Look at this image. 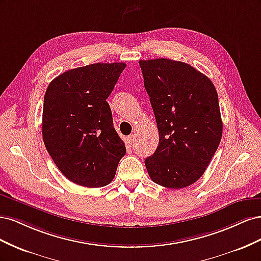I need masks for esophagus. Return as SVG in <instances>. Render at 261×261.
<instances>
[{
    "label": "esophagus",
    "instance_id": "34e87169",
    "mask_svg": "<svg viewBox=\"0 0 261 261\" xmlns=\"http://www.w3.org/2000/svg\"><path fill=\"white\" fill-rule=\"evenodd\" d=\"M126 139V143L128 145H132L134 143V140H135V135H129L125 138Z\"/></svg>",
    "mask_w": 261,
    "mask_h": 261
}]
</instances>
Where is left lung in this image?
Segmentation results:
<instances>
[{"mask_svg": "<svg viewBox=\"0 0 261 261\" xmlns=\"http://www.w3.org/2000/svg\"><path fill=\"white\" fill-rule=\"evenodd\" d=\"M159 130V145L145 160L154 183L184 188L206 171L222 137L218 93L209 78L184 62L139 61Z\"/></svg>", "mask_w": 261, "mask_h": 261, "instance_id": "1", "label": "left lung"}]
</instances>
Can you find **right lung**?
I'll return each instance as SVG.
<instances>
[{
	"mask_svg": "<svg viewBox=\"0 0 261 261\" xmlns=\"http://www.w3.org/2000/svg\"><path fill=\"white\" fill-rule=\"evenodd\" d=\"M125 67V63H96L69 69L45 91L44 146L59 170L77 185L110 184L126 153L107 102Z\"/></svg>",
	"mask_w": 261,
	"mask_h": 261,
	"instance_id": "add662e5",
	"label": "right lung"
}]
</instances>
